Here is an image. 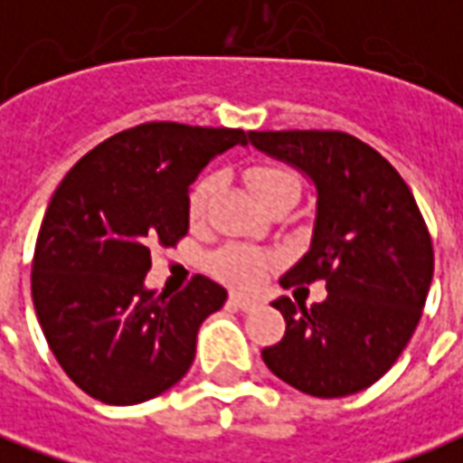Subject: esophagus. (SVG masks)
<instances>
[{"label": "esophagus", "mask_w": 463, "mask_h": 463, "mask_svg": "<svg viewBox=\"0 0 463 463\" xmlns=\"http://www.w3.org/2000/svg\"><path fill=\"white\" fill-rule=\"evenodd\" d=\"M228 305H231V307H235V310L250 312V310H255V305H258V302L250 300V298H242V295H231V298H228Z\"/></svg>", "instance_id": "obj_1"}]
</instances>
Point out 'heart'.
<instances>
[{
	"instance_id": "b5f03b06",
	"label": "heart",
	"mask_w": 463,
	"mask_h": 463,
	"mask_svg": "<svg viewBox=\"0 0 463 463\" xmlns=\"http://www.w3.org/2000/svg\"><path fill=\"white\" fill-rule=\"evenodd\" d=\"M245 181L252 188V193L262 201V205H270L275 198H280L282 193H300V183L295 178V173L288 171L285 165L278 163H255L245 173ZM218 183L213 175H203L193 183L191 193H188V221L198 225L208 218V208H211L213 195H215ZM275 255L252 245H242V242H231L222 245L221 250L213 252L211 270L215 278L228 282L232 288L248 290L252 285L262 280V275L270 270Z\"/></svg>"
}]
</instances>
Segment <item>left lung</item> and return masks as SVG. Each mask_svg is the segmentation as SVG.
<instances>
[{"mask_svg":"<svg viewBox=\"0 0 463 463\" xmlns=\"http://www.w3.org/2000/svg\"><path fill=\"white\" fill-rule=\"evenodd\" d=\"M255 148L298 165L317 185L310 250L282 288L327 285V300L272 302L285 337L262 349L275 377L312 397L372 387L421 320L434 275L431 235L394 165L342 131H250Z\"/></svg>","mask_w":463,"mask_h":463,"instance_id":"obj_1","label":"left lung"}]
</instances>
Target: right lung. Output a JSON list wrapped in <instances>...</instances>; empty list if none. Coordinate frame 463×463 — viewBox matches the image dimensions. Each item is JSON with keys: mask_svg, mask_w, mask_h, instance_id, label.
Listing matches in <instances>:
<instances>
[{"mask_svg": "<svg viewBox=\"0 0 463 463\" xmlns=\"http://www.w3.org/2000/svg\"><path fill=\"white\" fill-rule=\"evenodd\" d=\"M241 128L151 121L99 143L49 201L32 300L69 379L104 404H138L185 377L201 322L228 292L193 275L178 295L143 288L156 248L188 232V188Z\"/></svg>", "mask_w": 463, "mask_h": 463, "instance_id": "right-lung-1", "label": "right lung"}]
</instances>
